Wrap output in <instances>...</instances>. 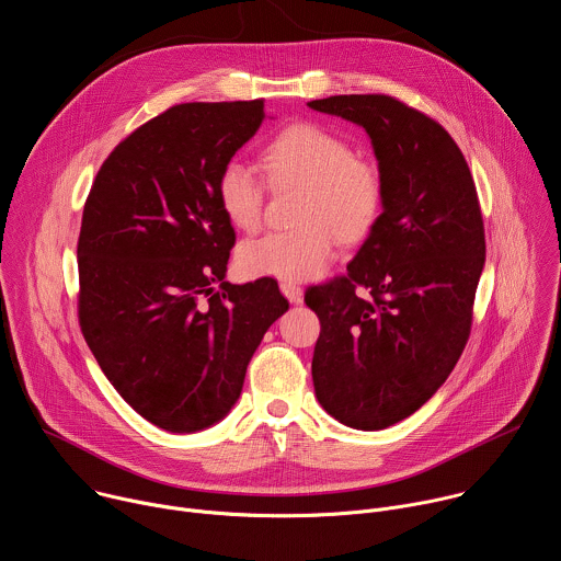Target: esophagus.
Masks as SVG:
<instances>
[{"mask_svg": "<svg viewBox=\"0 0 561 561\" xmlns=\"http://www.w3.org/2000/svg\"><path fill=\"white\" fill-rule=\"evenodd\" d=\"M279 290H282V295H284L290 304H301V301H304V288H301L299 284H295V282H282V284H279Z\"/></svg>", "mask_w": 561, "mask_h": 561, "instance_id": "obj_1", "label": "esophagus"}]
</instances>
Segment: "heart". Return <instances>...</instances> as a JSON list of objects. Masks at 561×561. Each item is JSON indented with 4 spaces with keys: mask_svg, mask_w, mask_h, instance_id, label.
<instances>
[{
    "mask_svg": "<svg viewBox=\"0 0 561 561\" xmlns=\"http://www.w3.org/2000/svg\"><path fill=\"white\" fill-rule=\"evenodd\" d=\"M262 164L273 186H304L297 209L301 227L244 242L238 260L251 277L312 279L330 264L336 238H365L381 214L379 169L356 158L345 138L321 125L299 123L282 129L264 147ZM218 203L236 229H257L264 209L262 178L242 160L227 162L218 175Z\"/></svg>",
    "mask_w": 561,
    "mask_h": 561,
    "instance_id": "heart-1",
    "label": "heart"
}]
</instances>
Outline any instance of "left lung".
I'll return each mask as SVG.
<instances>
[{
	"label": "left lung",
	"instance_id": "8db88e82",
	"mask_svg": "<svg viewBox=\"0 0 561 561\" xmlns=\"http://www.w3.org/2000/svg\"><path fill=\"white\" fill-rule=\"evenodd\" d=\"M367 134L383 207L347 277L306 290L321 321L312 356L319 405L339 423L377 432L421 410L458 363L484 268L476 184L454 138L383 94L308 103ZM370 288L367 300L353 288Z\"/></svg>",
	"mask_w": 561,
	"mask_h": 561
}]
</instances>
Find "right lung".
<instances>
[{
	"mask_svg": "<svg viewBox=\"0 0 561 561\" xmlns=\"http://www.w3.org/2000/svg\"><path fill=\"white\" fill-rule=\"evenodd\" d=\"M264 118V101L162 112L110 153L83 209V336L125 403L171 434L231 412L251 356L288 310L271 277L225 282L236 231L218 175Z\"/></svg>",
	"mask_w": 561,
	"mask_h": 561,
	"instance_id": "add662e5",
	"label": "right lung"
}]
</instances>
